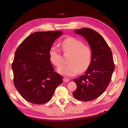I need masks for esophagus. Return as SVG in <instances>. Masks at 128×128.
Segmentation results:
<instances>
[{
	"label": "esophagus",
	"instance_id": "34e87169",
	"mask_svg": "<svg viewBox=\"0 0 128 128\" xmlns=\"http://www.w3.org/2000/svg\"><path fill=\"white\" fill-rule=\"evenodd\" d=\"M63 81H64L65 82H68L69 81V79L67 78H63Z\"/></svg>",
	"mask_w": 128,
	"mask_h": 128
}]
</instances>
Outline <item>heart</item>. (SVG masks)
Returning a JSON list of instances; mask_svg holds the SVG:
<instances>
[{"mask_svg": "<svg viewBox=\"0 0 128 128\" xmlns=\"http://www.w3.org/2000/svg\"><path fill=\"white\" fill-rule=\"evenodd\" d=\"M61 45L62 50L65 53H71V56L68 60L69 64L62 66L58 69L60 74L67 76H72L79 72H83L88 69L92 61V50L88 46L84 44L81 40L72 37L64 39ZM49 56L55 66L58 67L62 64L60 51L56 46H52L50 49Z\"/></svg>", "mask_w": 128, "mask_h": 128, "instance_id": "1", "label": "heart"}]
</instances>
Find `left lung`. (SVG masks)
Returning a JSON list of instances; mask_svg holds the SVG:
<instances>
[{
  "label": "left lung",
  "instance_id": "1",
  "mask_svg": "<svg viewBox=\"0 0 128 128\" xmlns=\"http://www.w3.org/2000/svg\"><path fill=\"white\" fill-rule=\"evenodd\" d=\"M75 32L88 43L92 61L85 74L74 80L77 88L72 94L78 100L89 101L100 96L110 84L115 68L113 55L104 39L96 31L83 28Z\"/></svg>",
  "mask_w": 128,
  "mask_h": 128
}]
</instances>
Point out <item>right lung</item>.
<instances>
[{
    "label": "right lung",
    "mask_w": 128,
    "mask_h": 128,
    "mask_svg": "<svg viewBox=\"0 0 128 128\" xmlns=\"http://www.w3.org/2000/svg\"><path fill=\"white\" fill-rule=\"evenodd\" d=\"M61 31L37 32L24 40L16 50L12 68L14 84L24 99L33 104L49 101L62 82L54 71L49 50Z\"/></svg>",
    "instance_id": "add662e5"
}]
</instances>
